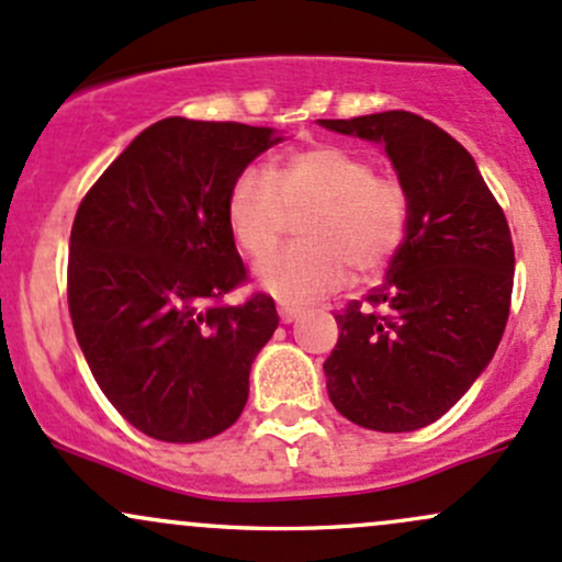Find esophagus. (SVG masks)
Instances as JSON below:
<instances>
[{
	"instance_id": "esophagus-1",
	"label": "esophagus",
	"mask_w": 562,
	"mask_h": 562,
	"mask_svg": "<svg viewBox=\"0 0 562 562\" xmlns=\"http://www.w3.org/2000/svg\"><path fill=\"white\" fill-rule=\"evenodd\" d=\"M277 312H280L282 323H293L301 315V306H293V304H285V301H280Z\"/></svg>"
}]
</instances>
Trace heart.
Returning <instances> with one entry per match:
<instances>
[{
  "label": "heart",
  "mask_w": 562,
  "mask_h": 562,
  "mask_svg": "<svg viewBox=\"0 0 562 562\" xmlns=\"http://www.w3.org/2000/svg\"><path fill=\"white\" fill-rule=\"evenodd\" d=\"M302 212L296 246L263 259L258 285L285 304H304L356 274H374L401 250L412 202L395 177L345 145H310L274 158L269 175L245 169L226 199V223L245 256L262 258L288 214Z\"/></svg>",
  "instance_id": "obj_1"
}]
</instances>
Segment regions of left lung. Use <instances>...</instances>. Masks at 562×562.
Wrapping results in <instances>:
<instances>
[{"label": "left lung", "instance_id": "1", "mask_svg": "<svg viewBox=\"0 0 562 562\" xmlns=\"http://www.w3.org/2000/svg\"><path fill=\"white\" fill-rule=\"evenodd\" d=\"M321 126L385 145L412 202L385 282L336 315L339 341L323 363L328 398L360 428H425L498 350L515 285L509 223L471 153L415 112Z\"/></svg>", "mask_w": 562, "mask_h": 562}]
</instances>
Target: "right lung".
Listing matches in <instances>:
<instances>
[{
  "instance_id": "add662e5",
  "label": "right lung",
  "mask_w": 562,
  "mask_h": 562,
  "mask_svg": "<svg viewBox=\"0 0 562 562\" xmlns=\"http://www.w3.org/2000/svg\"><path fill=\"white\" fill-rule=\"evenodd\" d=\"M274 128L164 117L78 206L67 299L108 401L158 441L191 445L239 420L250 366L274 334V299L221 304L247 280L226 223L234 180Z\"/></svg>"
}]
</instances>
